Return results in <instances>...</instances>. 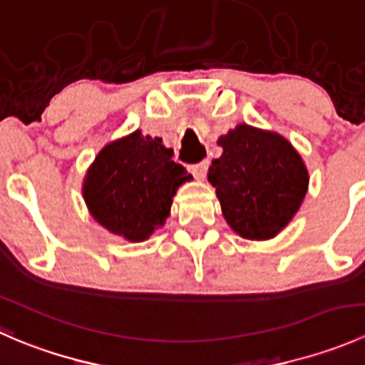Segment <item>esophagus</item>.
Listing matches in <instances>:
<instances>
[{"mask_svg": "<svg viewBox=\"0 0 365 365\" xmlns=\"http://www.w3.org/2000/svg\"><path fill=\"white\" fill-rule=\"evenodd\" d=\"M190 171H192V175L196 176L197 180H205L206 171H208V160H201L197 162V164H192L190 165Z\"/></svg>", "mask_w": 365, "mask_h": 365, "instance_id": "1", "label": "esophagus"}]
</instances>
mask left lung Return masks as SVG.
Instances as JSON below:
<instances>
[{
	"instance_id": "1",
	"label": "left lung",
	"mask_w": 365,
	"mask_h": 365,
	"mask_svg": "<svg viewBox=\"0 0 365 365\" xmlns=\"http://www.w3.org/2000/svg\"><path fill=\"white\" fill-rule=\"evenodd\" d=\"M217 145L222 155L210 165L208 182L226 222L247 240L274 238L307 194L309 173L302 157L281 134L247 123L220 135Z\"/></svg>"
}]
</instances>
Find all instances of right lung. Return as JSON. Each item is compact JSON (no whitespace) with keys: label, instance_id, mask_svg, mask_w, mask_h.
Returning <instances> with one entry per match:
<instances>
[{"label":"right lung","instance_id":"1","mask_svg":"<svg viewBox=\"0 0 365 365\" xmlns=\"http://www.w3.org/2000/svg\"><path fill=\"white\" fill-rule=\"evenodd\" d=\"M192 178L160 138L135 130L98 152L83 183L91 217L128 242H145L169 217L173 197Z\"/></svg>","mask_w":365,"mask_h":365}]
</instances>
